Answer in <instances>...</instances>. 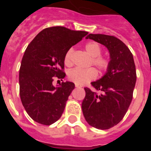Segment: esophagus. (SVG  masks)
Masks as SVG:
<instances>
[{"label":"esophagus","instance_id":"34e87169","mask_svg":"<svg viewBox=\"0 0 151 151\" xmlns=\"http://www.w3.org/2000/svg\"><path fill=\"white\" fill-rule=\"evenodd\" d=\"M76 88H82V85H77V84H76Z\"/></svg>","mask_w":151,"mask_h":151}]
</instances>
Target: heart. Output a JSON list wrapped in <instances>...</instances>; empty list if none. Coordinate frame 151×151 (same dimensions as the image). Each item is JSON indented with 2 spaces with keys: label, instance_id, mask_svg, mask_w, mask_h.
<instances>
[{
  "label": "heart",
  "instance_id": "b5f03b06",
  "mask_svg": "<svg viewBox=\"0 0 151 151\" xmlns=\"http://www.w3.org/2000/svg\"><path fill=\"white\" fill-rule=\"evenodd\" d=\"M85 50L88 54L92 57L91 64H93L101 73L106 72L110 67V60L109 57L105 55H102L101 46L95 41H90L85 46ZM74 54L73 48H70L67 50L64 57V63L66 66H71L73 65V56ZM97 71L93 67L88 69H75L69 70L68 73L69 79L75 82L77 85H85V83L90 82L97 77Z\"/></svg>",
  "mask_w": 151,
  "mask_h": 151
}]
</instances>
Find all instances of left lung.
Here are the masks:
<instances>
[{
	"instance_id": "8db88e82",
	"label": "left lung",
	"mask_w": 151,
	"mask_h": 151,
	"mask_svg": "<svg viewBox=\"0 0 151 151\" xmlns=\"http://www.w3.org/2000/svg\"><path fill=\"white\" fill-rule=\"evenodd\" d=\"M86 38L107 47L110 64L101 79L91 83L96 91L85 88L82 112L92 127L109 129L123 119L132 100L137 78L133 55L128 47L114 36L89 34Z\"/></svg>"
}]
</instances>
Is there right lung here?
Here are the masks:
<instances>
[{"instance_id":"right-lung-1","label":"right lung","mask_w":151,"mask_h":151,"mask_svg":"<svg viewBox=\"0 0 151 151\" xmlns=\"http://www.w3.org/2000/svg\"><path fill=\"white\" fill-rule=\"evenodd\" d=\"M88 32L63 26L46 28L28 45L19 69V94L29 116L50 125L61 117L74 83L63 82L55 88L54 77L63 78L64 57Z\"/></svg>"}]
</instances>
